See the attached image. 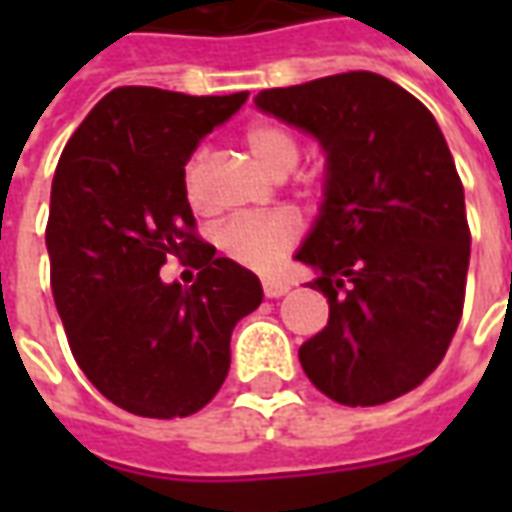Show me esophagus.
I'll list each match as a JSON object with an SVG mask.
<instances>
[{
    "label": "esophagus",
    "instance_id": "obj_1",
    "mask_svg": "<svg viewBox=\"0 0 512 512\" xmlns=\"http://www.w3.org/2000/svg\"><path fill=\"white\" fill-rule=\"evenodd\" d=\"M290 290L288 282H282V279H263V293H266L268 299H279V296H285Z\"/></svg>",
    "mask_w": 512,
    "mask_h": 512
}]
</instances>
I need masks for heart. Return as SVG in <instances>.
<instances>
[{
  "instance_id": "heart-1",
  "label": "heart",
  "mask_w": 512,
  "mask_h": 512,
  "mask_svg": "<svg viewBox=\"0 0 512 512\" xmlns=\"http://www.w3.org/2000/svg\"><path fill=\"white\" fill-rule=\"evenodd\" d=\"M241 142L260 167L271 175H285L299 164V136L274 120H257L244 128ZM205 169V150H194L183 167V191L194 205H200V180ZM301 241V219L290 211L233 216L219 227L216 246L224 257L252 271H274Z\"/></svg>"
}]
</instances>
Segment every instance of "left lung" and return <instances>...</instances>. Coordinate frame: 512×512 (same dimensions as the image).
Here are the masks:
<instances>
[{
    "label": "left lung",
    "instance_id": "left-lung-1",
    "mask_svg": "<svg viewBox=\"0 0 512 512\" xmlns=\"http://www.w3.org/2000/svg\"><path fill=\"white\" fill-rule=\"evenodd\" d=\"M255 104L326 153L323 205L296 260L318 271L329 323L299 348L323 395L381 406L439 367L463 312L469 222L439 123L400 84L348 71Z\"/></svg>",
    "mask_w": 512,
    "mask_h": 512
}]
</instances>
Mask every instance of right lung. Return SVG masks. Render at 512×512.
<instances>
[{"instance_id":"obj_1","label":"right lung","mask_w":512,"mask_h":512,"mask_svg":"<svg viewBox=\"0 0 512 512\" xmlns=\"http://www.w3.org/2000/svg\"><path fill=\"white\" fill-rule=\"evenodd\" d=\"M249 93L117 87L62 150L51 183V293L76 365L136 417H189L230 370L235 323L260 307L249 268L194 233L183 167ZM201 268L191 289L157 277L166 257Z\"/></svg>"}]
</instances>
